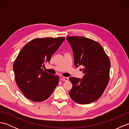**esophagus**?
<instances>
[{
	"label": "esophagus",
	"instance_id": "esophagus-1",
	"mask_svg": "<svg viewBox=\"0 0 129 129\" xmlns=\"http://www.w3.org/2000/svg\"><path fill=\"white\" fill-rule=\"evenodd\" d=\"M62 79L63 80H64V81H68L69 80V78H68V77H62Z\"/></svg>",
	"mask_w": 129,
	"mask_h": 129
}]
</instances>
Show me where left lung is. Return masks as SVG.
Here are the masks:
<instances>
[{"instance_id": "8db88e82", "label": "left lung", "mask_w": 129, "mask_h": 129, "mask_svg": "<svg viewBox=\"0 0 129 129\" xmlns=\"http://www.w3.org/2000/svg\"><path fill=\"white\" fill-rule=\"evenodd\" d=\"M72 46L74 65L84 67L83 78L70 77L73 84L70 98L78 104H87L100 98L110 78V61L103 46L96 41L83 37H68Z\"/></svg>"}]
</instances>
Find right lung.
Returning a JSON list of instances; mask_svg holds the SVG:
<instances>
[{"label":"right lung","instance_id":"obj_1","mask_svg":"<svg viewBox=\"0 0 129 129\" xmlns=\"http://www.w3.org/2000/svg\"><path fill=\"white\" fill-rule=\"evenodd\" d=\"M65 40L64 37L36 38L21 49L13 64L16 83L24 96L34 102L50 96L59 83V76L43 70L44 62Z\"/></svg>","mask_w":129,"mask_h":129}]
</instances>
